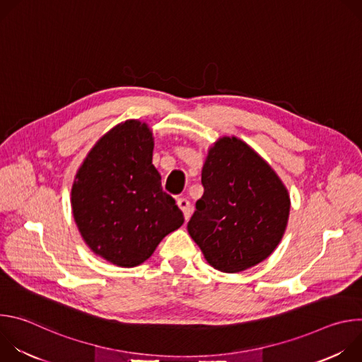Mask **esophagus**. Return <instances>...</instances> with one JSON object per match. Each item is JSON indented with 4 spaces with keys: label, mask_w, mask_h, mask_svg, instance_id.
<instances>
[{
    "label": "esophagus",
    "mask_w": 362,
    "mask_h": 362,
    "mask_svg": "<svg viewBox=\"0 0 362 362\" xmlns=\"http://www.w3.org/2000/svg\"><path fill=\"white\" fill-rule=\"evenodd\" d=\"M177 206L182 209V212L185 215V219H189L190 218V212H192L190 202L186 197H179L177 199Z\"/></svg>",
    "instance_id": "34e87169"
}]
</instances>
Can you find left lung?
<instances>
[{
	"label": "left lung",
	"instance_id": "left-lung-1",
	"mask_svg": "<svg viewBox=\"0 0 362 362\" xmlns=\"http://www.w3.org/2000/svg\"><path fill=\"white\" fill-rule=\"evenodd\" d=\"M202 185L187 230L206 261L239 272L267 259L284 236L291 206L271 166L242 140L223 137L209 150Z\"/></svg>",
	"mask_w": 362,
	"mask_h": 362
}]
</instances>
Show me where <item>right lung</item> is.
Returning <instances> with one entry per match:
<instances>
[{
	"label": "right lung",
	"instance_id": "obj_1",
	"mask_svg": "<svg viewBox=\"0 0 362 362\" xmlns=\"http://www.w3.org/2000/svg\"><path fill=\"white\" fill-rule=\"evenodd\" d=\"M151 156V132L127 120L95 143L71 189L83 239L94 253L123 268L144 262L185 222L176 200L162 189Z\"/></svg>",
	"mask_w": 362,
	"mask_h": 362
}]
</instances>
